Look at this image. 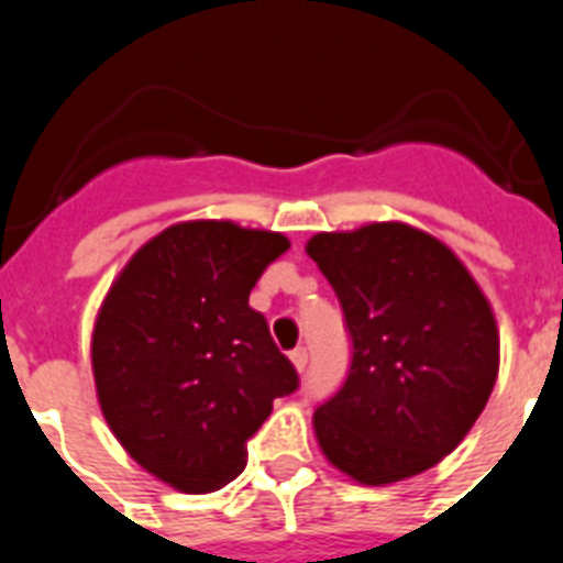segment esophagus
<instances>
[{
  "label": "esophagus",
  "instance_id": "obj_1",
  "mask_svg": "<svg viewBox=\"0 0 563 563\" xmlns=\"http://www.w3.org/2000/svg\"><path fill=\"white\" fill-rule=\"evenodd\" d=\"M290 361H292V366H296V372H305L307 369V350L290 352Z\"/></svg>",
  "mask_w": 563,
  "mask_h": 563
}]
</instances>
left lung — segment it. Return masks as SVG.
<instances>
[{
	"label": "left lung",
	"mask_w": 563,
	"mask_h": 563,
	"mask_svg": "<svg viewBox=\"0 0 563 563\" xmlns=\"http://www.w3.org/2000/svg\"><path fill=\"white\" fill-rule=\"evenodd\" d=\"M352 335L343 389L312 415L321 454L357 485L411 479L474 429L499 377L494 307L462 258L409 222L305 245Z\"/></svg>",
	"instance_id": "obj_1"
}]
</instances>
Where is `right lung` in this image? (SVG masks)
<instances>
[{"mask_svg":"<svg viewBox=\"0 0 563 563\" xmlns=\"http://www.w3.org/2000/svg\"><path fill=\"white\" fill-rule=\"evenodd\" d=\"M278 231L231 220L168 225L132 253L98 307L92 377L114 440L154 479L211 494L245 471V442L298 375L247 305Z\"/></svg>","mask_w":563,"mask_h":563,"instance_id":"1","label":"right lung"}]
</instances>
